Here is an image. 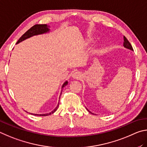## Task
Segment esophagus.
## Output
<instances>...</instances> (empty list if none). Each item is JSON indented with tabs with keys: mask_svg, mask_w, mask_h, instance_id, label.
Returning <instances> with one entry per match:
<instances>
[{
	"mask_svg": "<svg viewBox=\"0 0 147 147\" xmlns=\"http://www.w3.org/2000/svg\"><path fill=\"white\" fill-rule=\"evenodd\" d=\"M72 78L74 79H80L81 78V74L80 72L76 71L72 74Z\"/></svg>",
	"mask_w": 147,
	"mask_h": 147,
	"instance_id": "esophagus-1",
	"label": "esophagus"
}]
</instances>
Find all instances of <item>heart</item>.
<instances>
[{"label":"heart","mask_w":147,"mask_h":147,"mask_svg":"<svg viewBox=\"0 0 147 147\" xmlns=\"http://www.w3.org/2000/svg\"><path fill=\"white\" fill-rule=\"evenodd\" d=\"M92 41H93V39H92V38H88V39H86L85 40H84L83 43H82V45L84 46H88L92 42Z\"/></svg>","instance_id":"b5f03b06"}]
</instances>
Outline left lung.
Wrapping results in <instances>:
<instances>
[{
    "label": "left lung",
    "instance_id": "obj_1",
    "mask_svg": "<svg viewBox=\"0 0 147 147\" xmlns=\"http://www.w3.org/2000/svg\"><path fill=\"white\" fill-rule=\"evenodd\" d=\"M123 46H124V47L125 48H127V49H129V50H133V48H132V45H131V44L130 43V42L128 40V39L127 38H126L125 36H124V42H123ZM88 110V109H87ZM88 112H90L91 114H94L93 113H92L91 112H90L89 110H88Z\"/></svg>",
    "mask_w": 147,
    "mask_h": 147
}]
</instances>
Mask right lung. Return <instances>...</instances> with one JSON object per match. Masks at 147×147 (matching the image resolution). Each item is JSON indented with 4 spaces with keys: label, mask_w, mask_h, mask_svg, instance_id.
Masks as SVG:
<instances>
[{
    "label": "right lung",
    "mask_w": 147,
    "mask_h": 147,
    "mask_svg": "<svg viewBox=\"0 0 147 147\" xmlns=\"http://www.w3.org/2000/svg\"><path fill=\"white\" fill-rule=\"evenodd\" d=\"M50 32V29H49V26H47L46 24H35L32 26V28H30V29L28 30L25 33H24L20 38H19L18 41L17 42V44H19V42H22V41L26 39H27V38H30L31 37H33V36L34 35H40V34H43V33H48ZM68 84V81H65L64 83V84H63V86H62V88H63V87L65 86L66 85ZM59 102L57 105V106L56 107V108L55 109H54L52 112H51L50 113H48V114H32L33 115H40V116H46V115H49L51 114H53V113L55 112L57 110L58 107H59Z\"/></svg>",
    "instance_id": "1"
}]
</instances>
